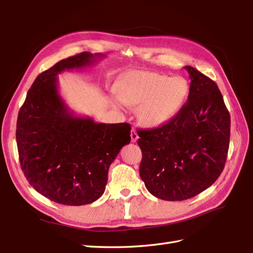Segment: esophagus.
<instances>
[{
  "label": "esophagus",
  "mask_w": 253,
  "mask_h": 253,
  "mask_svg": "<svg viewBox=\"0 0 253 253\" xmlns=\"http://www.w3.org/2000/svg\"><path fill=\"white\" fill-rule=\"evenodd\" d=\"M139 137H138V134H137V132H136V129L133 127L132 128V131H131V140H132V142H136L137 141V139H138Z\"/></svg>",
  "instance_id": "1"
}]
</instances>
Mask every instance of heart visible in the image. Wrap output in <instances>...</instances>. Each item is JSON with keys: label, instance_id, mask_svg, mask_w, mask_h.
<instances>
[{"label": "heart", "instance_id": "heart-1", "mask_svg": "<svg viewBox=\"0 0 253 253\" xmlns=\"http://www.w3.org/2000/svg\"><path fill=\"white\" fill-rule=\"evenodd\" d=\"M119 96L113 98L117 106L139 105L137 118L143 126L158 127L179 113L189 95L188 81L176 76L136 71L122 76L117 84Z\"/></svg>", "mask_w": 253, "mask_h": 253}]
</instances>
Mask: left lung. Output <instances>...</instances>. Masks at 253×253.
<instances>
[{"instance_id": "8db88e82", "label": "left lung", "mask_w": 253, "mask_h": 253, "mask_svg": "<svg viewBox=\"0 0 253 253\" xmlns=\"http://www.w3.org/2000/svg\"><path fill=\"white\" fill-rule=\"evenodd\" d=\"M188 101L168 124L138 129L140 177L164 201H185L212 186L223 172L230 139V115L216 83L185 66Z\"/></svg>"}]
</instances>
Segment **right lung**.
<instances>
[{
    "label": "right lung",
    "mask_w": 253,
    "mask_h": 253,
    "mask_svg": "<svg viewBox=\"0 0 253 253\" xmlns=\"http://www.w3.org/2000/svg\"><path fill=\"white\" fill-rule=\"evenodd\" d=\"M102 53L83 51L56 63L36 78L18 115L17 144L22 171L33 188L67 206L97 201L111 164L131 141V126L97 124L78 117L58 91V74L91 66Z\"/></svg>",
    "instance_id": "1"
}]
</instances>
